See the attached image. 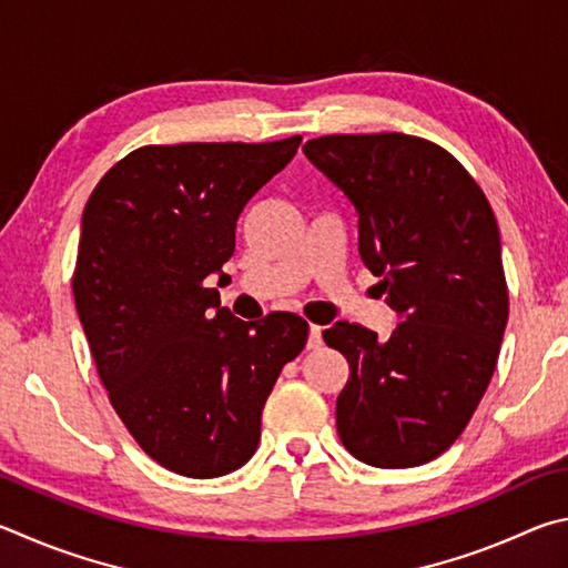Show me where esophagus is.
Returning <instances> with one entry per match:
<instances>
[{
	"mask_svg": "<svg viewBox=\"0 0 568 568\" xmlns=\"http://www.w3.org/2000/svg\"><path fill=\"white\" fill-rule=\"evenodd\" d=\"M322 344H324V339H322V326L312 324V326H310V342H306V349H320Z\"/></svg>",
	"mask_w": 568,
	"mask_h": 568,
	"instance_id": "1",
	"label": "esophagus"
}]
</instances>
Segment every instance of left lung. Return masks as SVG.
Returning a JSON list of instances; mask_svg holds the SVG:
<instances>
[{
	"label": "left lung",
	"mask_w": 568,
	"mask_h": 568,
	"mask_svg": "<svg viewBox=\"0 0 568 568\" xmlns=\"http://www.w3.org/2000/svg\"><path fill=\"white\" fill-rule=\"evenodd\" d=\"M304 154L359 214V254L404 322L386 342L336 322L349 362L336 432L356 459L409 469L459 439L499 359L509 292L494 209L439 144L399 132L310 139Z\"/></svg>",
	"instance_id": "8db88e82"
}]
</instances>
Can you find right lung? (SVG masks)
Listing matches in <instances>:
<instances>
[{
  "label": "right lung",
  "mask_w": 568,
  "mask_h": 568,
  "mask_svg": "<svg viewBox=\"0 0 568 568\" xmlns=\"http://www.w3.org/2000/svg\"><path fill=\"white\" fill-rule=\"evenodd\" d=\"M300 144L139 146L84 206L79 322L119 419L174 474L214 479L252 459L266 396L310 336L290 312L236 320L204 284L224 286L239 214Z\"/></svg>",
  "instance_id": "1"
}]
</instances>
